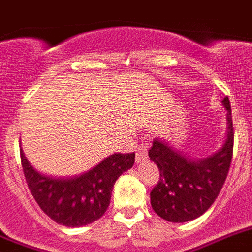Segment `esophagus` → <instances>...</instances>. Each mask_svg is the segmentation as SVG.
<instances>
[{
  "label": "esophagus",
  "instance_id": "1",
  "mask_svg": "<svg viewBox=\"0 0 252 252\" xmlns=\"http://www.w3.org/2000/svg\"><path fill=\"white\" fill-rule=\"evenodd\" d=\"M148 160V143H141L136 148V163H144Z\"/></svg>",
  "mask_w": 252,
  "mask_h": 252
}]
</instances>
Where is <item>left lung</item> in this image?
Wrapping results in <instances>:
<instances>
[{
  "mask_svg": "<svg viewBox=\"0 0 252 252\" xmlns=\"http://www.w3.org/2000/svg\"><path fill=\"white\" fill-rule=\"evenodd\" d=\"M222 103L227 109V136L222 148L210 156L193 159L167 141L153 140L149 157L160 175L150 192V203L168 222L184 223L203 216L224 185L233 153V124L229 99L224 98Z\"/></svg>",
  "mask_w": 252,
  "mask_h": 252,
  "instance_id": "1",
  "label": "left lung"
}]
</instances>
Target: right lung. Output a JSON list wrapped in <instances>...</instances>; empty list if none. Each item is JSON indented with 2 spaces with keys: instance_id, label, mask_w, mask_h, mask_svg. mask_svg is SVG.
Instances as JSON below:
<instances>
[{
  "instance_id": "obj_1",
  "label": "right lung",
  "mask_w": 252,
  "mask_h": 252,
  "mask_svg": "<svg viewBox=\"0 0 252 252\" xmlns=\"http://www.w3.org/2000/svg\"><path fill=\"white\" fill-rule=\"evenodd\" d=\"M28 188L40 209L66 227H81L103 216L111 201L116 180L130 169L135 153H116L80 176L56 178L35 171L20 149Z\"/></svg>"
}]
</instances>
